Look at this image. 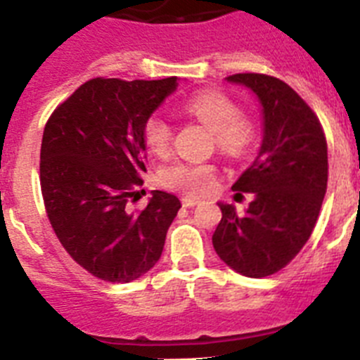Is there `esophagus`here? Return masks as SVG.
Masks as SVG:
<instances>
[{
  "mask_svg": "<svg viewBox=\"0 0 360 360\" xmlns=\"http://www.w3.org/2000/svg\"><path fill=\"white\" fill-rule=\"evenodd\" d=\"M198 203H200V198H193V196H186V198H182L184 207H195V205H198Z\"/></svg>",
  "mask_w": 360,
  "mask_h": 360,
  "instance_id": "34e87169",
  "label": "esophagus"
}]
</instances>
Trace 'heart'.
Segmentation results:
<instances>
[{"label":"heart","mask_w":360,"mask_h":360,"mask_svg":"<svg viewBox=\"0 0 360 360\" xmlns=\"http://www.w3.org/2000/svg\"><path fill=\"white\" fill-rule=\"evenodd\" d=\"M187 115L195 117L214 131V141L221 151L241 155L250 148L256 135L252 120L240 113L238 104L219 91H203L184 104ZM173 141L171 124L162 115H151L144 124V142L153 153L164 155ZM164 186L186 191L191 195L205 193L214 180V167L198 162H174L160 173Z\"/></svg>","instance_id":"1"}]
</instances>
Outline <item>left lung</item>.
Returning <instances> with one entry per match:
<instances>
[{
	"mask_svg": "<svg viewBox=\"0 0 360 360\" xmlns=\"http://www.w3.org/2000/svg\"><path fill=\"white\" fill-rule=\"evenodd\" d=\"M262 106L263 139L252 165L232 189L252 193L240 216L219 202L212 234L216 254L247 278L276 274L297 256L316 227L328 182V148L316 113L287 82L263 73H236Z\"/></svg>",
	"mask_w": 360,
	"mask_h": 360,
	"instance_id": "8db88e82",
	"label": "left lung"
}]
</instances>
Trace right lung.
Listing matches in <instances>:
<instances>
[{
  "label": "right lung",
  "instance_id": "obj_1",
  "mask_svg": "<svg viewBox=\"0 0 360 360\" xmlns=\"http://www.w3.org/2000/svg\"><path fill=\"white\" fill-rule=\"evenodd\" d=\"M178 86L91 79L59 104L41 142V193L66 252L95 278L129 283L160 259L180 200L153 191L144 211H128L146 171L144 124Z\"/></svg>",
  "mask_w": 360,
  "mask_h": 360
}]
</instances>
